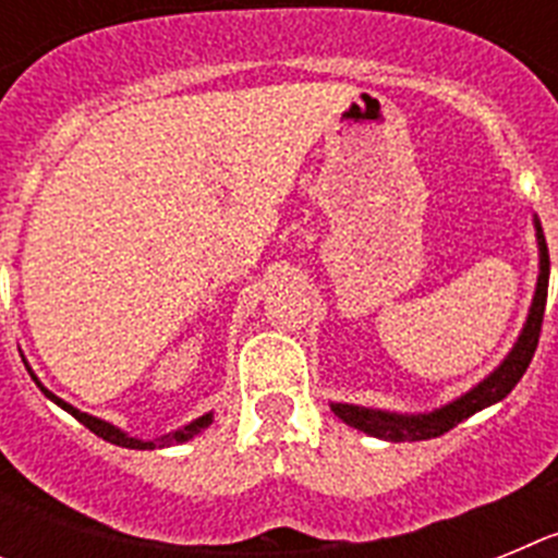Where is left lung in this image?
Listing matches in <instances>:
<instances>
[{
	"label": "left lung",
	"instance_id": "8db88e82",
	"mask_svg": "<svg viewBox=\"0 0 558 558\" xmlns=\"http://www.w3.org/2000/svg\"><path fill=\"white\" fill-rule=\"evenodd\" d=\"M536 229V245H539V279H536L534 302H531L529 318L522 327L520 338H517L514 349L506 354L500 366L489 374V377L477 383L472 391L463 397L452 399L450 405L436 408L430 413H391V411H377V408H363V405H343V402H332L335 416L343 418L349 427L363 430L374 438H386V441H425V438L445 436L456 425H461L463 418H470L472 413L483 411V408L495 405L500 399L511 393L529 368L531 357L536 352L542 332V318H545V302H548V279H550V256L545 234H542L539 220L534 218Z\"/></svg>",
	"mask_w": 558,
	"mask_h": 558
}]
</instances>
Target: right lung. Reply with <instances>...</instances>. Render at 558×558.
<instances>
[{
    "label": "right lung",
    "instance_id": "1",
    "mask_svg": "<svg viewBox=\"0 0 558 558\" xmlns=\"http://www.w3.org/2000/svg\"><path fill=\"white\" fill-rule=\"evenodd\" d=\"M24 366H27V363H24ZM27 372H29V377L36 379V386L41 388V391L47 393V397L52 399V402H56L58 408H63V411H66V413H72V416H75L77 422H81V425H86L88 430L95 433V436H100L102 441H111V445H117V447H128V450H156V447L181 445V441H190L192 436H198L201 430H206V427L211 425V413H204V416L195 418V422H190V425H184V427H181V430L167 433V436L156 438V441H142V438H133V436H128V433H122L120 427H113L111 422H102V418L88 416V413H83V411H77V408H72V405H69V402H63L61 397H56V393H52V391H47V388H44L41 383H38L36 374H33V368L27 366Z\"/></svg>",
    "mask_w": 558,
    "mask_h": 558
}]
</instances>
